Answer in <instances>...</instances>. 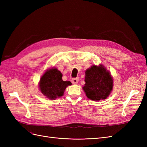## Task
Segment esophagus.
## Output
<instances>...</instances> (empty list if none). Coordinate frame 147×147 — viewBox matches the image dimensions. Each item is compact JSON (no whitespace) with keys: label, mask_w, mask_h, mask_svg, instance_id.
Here are the masks:
<instances>
[{"label":"esophagus","mask_w":147,"mask_h":147,"mask_svg":"<svg viewBox=\"0 0 147 147\" xmlns=\"http://www.w3.org/2000/svg\"><path fill=\"white\" fill-rule=\"evenodd\" d=\"M72 83L73 84H77L78 82V78H74L72 79V80H71Z\"/></svg>","instance_id":"34e87169"}]
</instances>
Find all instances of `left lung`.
Wrapping results in <instances>:
<instances>
[{
    "label": "left lung",
    "mask_w": 147,
    "mask_h": 147,
    "mask_svg": "<svg viewBox=\"0 0 147 147\" xmlns=\"http://www.w3.org/2000/svg\"><path fill=\"white\" fill-rule=\"evenodd\" d=\"M85 73L86 83L83 88L86 96L96 101L106 99L113 88V80L110 73L101 65L92 66Z\"/></svg>",
    "instance_id": "8db88e82"
}]
</instances>
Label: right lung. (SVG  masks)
Here are the masks:
<instances>
[{
  "mask_svg": "<svg viewBox=\"0 0 147 147\" xmlns=\"http://www.w3.org/2000/svg\"><path fill=\"white\" fill-rule=\"evenodd\" d=\"M62 77L63 75L57 69L47 70L40 80L39 87L42 94L51 99L63 96L66 87L72 83L63 81Z\"/></svg>",
  "mask_w": 147,
  "mask_h": 147,
  "instance_id": "1",
  "label": "right lung"
}]
</instances>
